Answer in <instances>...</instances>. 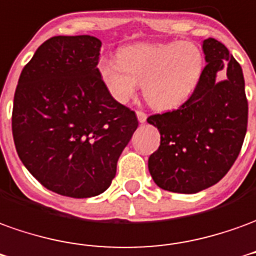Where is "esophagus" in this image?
<instances>
[{
    "label": "esophagus",
    "instance_id": "1",
    "mask_svg": "<svg viewBox=\"0 0 256 256\" xmlns=\"http://www.w3.org/2000/svg\"><path fill=\"white\" fill-rule=\"evenodd\" d=\"M137 119H138V122L140 123H144L146 120V114H144V112H141V110H137Z\"/></svg>",
    "mask_w": 256,
    "mask_h": 256
}]
</instances>
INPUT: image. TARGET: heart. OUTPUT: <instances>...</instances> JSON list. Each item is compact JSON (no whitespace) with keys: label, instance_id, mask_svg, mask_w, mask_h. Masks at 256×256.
I'll list each match as a JSON object with an SVG mask.
<instances>
[{"label":"heart","instance_id":"obj_1","mask_svg":"<svg viewBox=\"0 0 256 256\" xmlns=\"http://www.w3.org/2000/svg\"><path fill=\"white\" fill-rule=\"evenodd\" d=\"M204 70V55L191 41L138 42L119 58H102L98 73L112 98L128 102L138 84L146 102L159 110L178 108L196 91Z\"/></svg>","mask_w":256,"mask_h":256}]
</instances>
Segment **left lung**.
Masks as SVG:
<instances>
[{
    "mask_svg": "<svg viewBox=\"0 0 256 256\" xmlns=\"http://www.w3.org/2000/svg\"><path fill=\"white\" fill-rule=\"evenodd\" d=\"M206 66L196 91L178 110L152 115L160 146L148 159L155 184L194 194L220 180L240 154L248 122L246 83L240 64L220 41L202 42ZM226 73L224 80L217 73Z\"/></svg>",
    "mask_w": 256,
    "mask_h": 256,
    "instance_id": "obj_1",
    "label": "left lung"
}]
</instances>
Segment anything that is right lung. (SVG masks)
<instances>
[{
    "label": "right lung",
    "mask_w": 256,
    "mask_h": 256,
    "mask_svg": "<svg viewBox=\"0 0 256 256\" xmlns=\"http://www.w3.org/2000/svg\"><path fill=\"white\" fill-rule=\"evenodd\" d=\"M101 41L55 36L23 68L14 98L16 152L46 188L72 198L100 196L138 126L98 73Z\"/></svg>",
    "instance_id": "right-lung-1"
}]
</instances>
